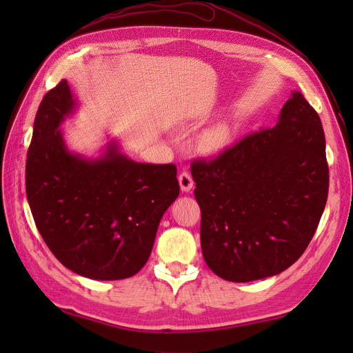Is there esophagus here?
<instances>
[{
    "label": "esophagus",
    "mask_w": 353,
    "mask_h": 353,
    "mask_svg": "<svg viewBox=\"0 0 353 353\" xmlns=\"http://www.w3.org/2000/svg\"><path fill=\"white\" fill-rule=\"evenodd\" d=\"M179 185H181V190L183 192H190L194 188V181H192L190 172L183 171V172H181V174H179Z\"/></svg>",
    "instance_id": "obj_1"
}]
</instances>
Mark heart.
Returning <instances> with one entry per match:
<instances>
[{"label": "heart", "mask_w": 353, "mask_h": 353, "mask_svg": "<svg viewBox=\"0 0 353 353\" xmlns=\"http://www.w3.org/2000/svg\"><path fill=\"white\" fill-rule=\"evenodd\" d=\"M230 139V127L228 124H216L208 129L200 138V145L205 152H216Z\"/></svg>", "instance_id": "heart-1"}]
</instances>
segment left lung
I'll list each match as a JSON object with an SVG mask.
<instances>
[{
    "instance_id": "8db88e82",
    "label": "left lung",
    "mask_w": 353,
    "mask_h": 353,
    "mask_svg": "<svg viewBox=\"0 0 353 353\" xmlns=\"http://www.w3.org/2000/svg\"><path fill=\"white\" fill-rule=\"evenodd\" d=\"M201 253L230 282L279 274L316 234L329 190L320 117L292 91L274 127L247 134L215 159L194 161Z\"/></svg>"
}]
</instances>
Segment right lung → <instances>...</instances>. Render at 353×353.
Instances as JSON below:
<instances>
[{
    "instance_id": "1",
    "label": "right lung",
    "mask_w": 353,
    "mask_h": 353,
    "mask_svg": "<svg viewBox=\"0 0 353 353\" xmlns=\"http://www.w3.org/2000/svg\"><path fill=\"white\" fill-rule=\"evenodd\" d=\"M76 108L66 80L41 101L26 163L28 205L66 268L95 281L125 279L145 265L179 196L177 168L134 162L114 141L95 159L70 152L61 125Z\"/></svg>"
}]
</instances>
